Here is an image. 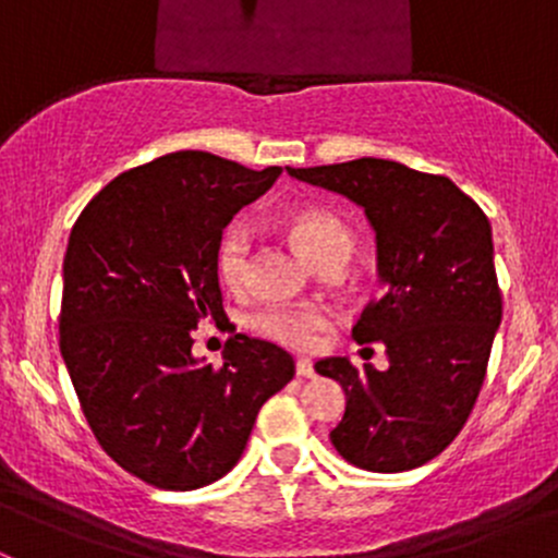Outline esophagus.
Masks as SVG:
<instances>
[{
	"mask_svg": "<svg viewBox=\"0 0 558 558\" xmlns=\"http://www.w3.org/2000/svg\"><path fill=\"white\" fill-rule=\"evenodd\" d=\"M296 375H300V378H315V367L311 359H300V362H296Z\"/></svg>",
	"mask_w": 558,
	"mask_h": 558,
	"instance_id": "34e87169",
	"label": "esophagus"
}]
</instances>
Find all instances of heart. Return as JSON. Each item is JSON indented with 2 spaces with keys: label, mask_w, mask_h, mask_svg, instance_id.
I'll list each match as a JSON object with an SVG mask.
<instances>
[{
  "label": "heart",
  "mask_w": 558,
  "mask_h": 558,
  "mask_svg": "<svg viewBox=\"0 0 558 558\" xmlns=\"http://www.w3.org/2000/svg\"><path fill=\"white\" fill-rule=\"evenodd\" d=\"M286 232L291 234L300 251L315 264L324 267L329 262H345L351 251V232L345 223L326 207H296L286 216ZM253 234L251 227L238 218L223 229L216 247V275L229 291H243L251 280ZM256 335L291 348V351H313L320 335L331 329V315L307 307H264L247 318Z\"/></svg>",
  "instance_id": "1"
}]
</instances>
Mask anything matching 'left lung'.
<instances>
[{"mask_svg":"<svg viewBox=\"0 0 558 558\" xmlns=\"http://www.w3.org/2000/svg\"><path fill=\"white\" fill-rule=\"evenodd\" d=\"M289 174L362 205L378 240L384 294L364 307L353 340L384 342L388 369L315 362L348 397L331 446L362 470H415L451 446L486 380L502 320L492 223L446 174L399 161L364 156Z\"/></svg>","mask_w":558,"mask_h":558,"instance_id":"obj_1","label":"left lung"}]
</instances>
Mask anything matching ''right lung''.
I'll return each mask as SVG.
<instances>
[{"mask_svg": "<svg viewBox=\"0 0 558 558\" xmlns=\"http://www.w3.org/2000/svg\"><path fill=\"white\" fill-rule=\"evenodd\" d=\"M280 172L178 150L110 180L72 227L61 356L102 451L148 486L227 475L262 404L294 378L291 353L258 337H229L221 367L191 356V329L223 315L218 240Z\"/></svg>", "mask_w": 558, "mask_h": 558, "instance_id": "right-lung-1", "label": "right lung"}]
</instances>
